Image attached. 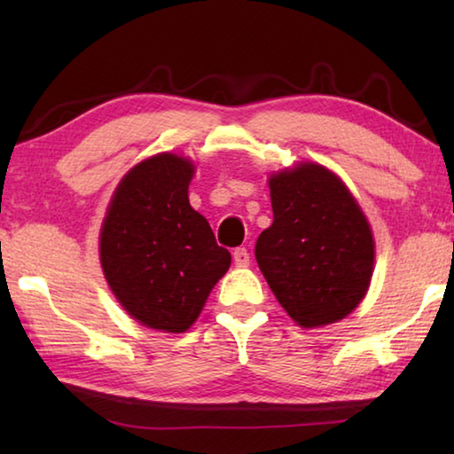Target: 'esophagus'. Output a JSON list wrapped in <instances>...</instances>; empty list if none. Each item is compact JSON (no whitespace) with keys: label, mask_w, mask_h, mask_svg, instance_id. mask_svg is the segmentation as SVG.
<instances>
[{"label":"esophagus","mask_w":454,"mask_h":454,"mask_svg":"<svg viewBox=\"0 0 454 454\" xmlns=\"http://www.w3.org/2000/svg\"><path fill=\"white\" fill-rule=\"evenodd\" d=\"M232 256H234V264L238 268H246L250 264V254H248V250H246V248H236L232 252Z\"/></svg>","instance_id":"obj_1"}]
</instances>
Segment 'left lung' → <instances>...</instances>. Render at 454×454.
Instances as JSON below:
<instances>
[{"instance_id":"8db88e82","label":"left lung","mask_w":454,"mask_h":454,"mask_svg":"<svg viewBox=\"0 0 454 454\" xmlns=\"http://www.w3.org/2000/svg\"><path fill=\"white\" fill-rule=\"evenodd\" d=\"M268 186L274 222L254 254L276 301L302 328L348 317L374 268L372 230L355 196L314 162L272 174Z\"/></svg>"}]
</instances>
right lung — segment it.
Here are the masks:
<instances>
[{"instance_id":"add662e5","label":"right lung","mask_w":454,"mask_h":454,"mask_svg":"<svg viewBox=\"0 0 454 454\" xmlns=\"http://www.w3.org/2000/svg\"><path fill=\"white\" fill-rule=\"evenodd\" d=\"M194 164L156 153L114 192L99 232V262L129 317L164 333H186L232 256L190 206Z\"/></svg>"}]
</instances>
